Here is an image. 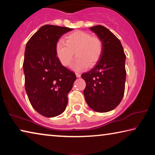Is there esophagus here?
<instances>
[{"label":"esophagus","instance_id":"obj_1","mask_svg":"<svg viewBox=\"0 0 155 155\" xmlns=\"http://www.w3.org/2000/svg\"><path fill=\"white\" fill-rule=\"evenodd\" d=\"M75 74H76V76H77V77H78V78H79V77H81V74H80V73L76 72V73H75Z\"/></svg>","mask_w":155,"mask_h":155}]
</instances>
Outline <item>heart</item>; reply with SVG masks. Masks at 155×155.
Masks as SVG:
<instances>
[{
    "label": "heart",
    "instance_id": "obj_1",
    "mask_svg": "<svg viewBox=\"0 0 155 155\" xmlns=\"http://www.w3.org/2000/svg\"><path fill=\"white\" fill-rule=\"evenodd\" d=\"M103 43L98 37L83 31H76L65 37V43L60 40L56 44V54L64 66H69L74 57V70L93 66L101 58Z\"/></svg>",
    "mask_w": 155,
    "mask_h": 155
}]
</instances>
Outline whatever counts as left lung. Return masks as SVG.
<instances>
[{"label": "left lung", "instance_id": "8db88e82", "mask_svg": "<svg viewBox=\"0 0 155 155\" xmlns=\"http://www.w3.org/2000/svg\"><path fill=\"white\" fill-rule=\"evenodd\" d=\"M90 30L102 41L103 52L95 66L81 75L86 83L83 94L91 109L105 113L114 109L124 96L126 55L120 41L108 28L97 25Z\"/></svg>", "mask_w": 155, "mask_h": 155}]
</instances>
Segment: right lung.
Segmentation results:
<instances>
[{
	"label": "right lung",
	"mask_w": 155,
	"mask_h": 155,
	"mask_svg": "<svg viewBox=\"0 0 155 155\" xmlns=\"http://www.w3.org/2000/svg\"><path fill=\"white\" fill-rule=\"evenodd\" d=\"M73 28L44 25L26 45L23 70L25 90L31 105L47 117L61 114L76 75L62 65L56 54L59 39Z\"/></svg>",
	"instance_id": "add662e5"
}]
</instances>
